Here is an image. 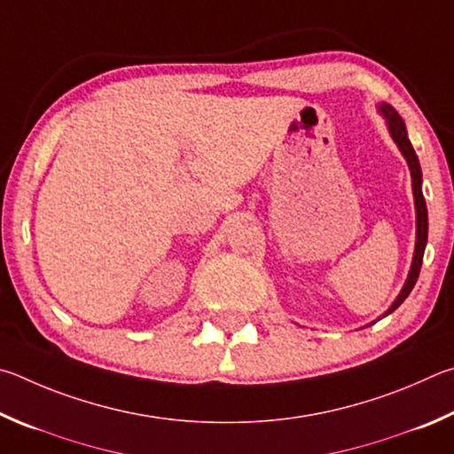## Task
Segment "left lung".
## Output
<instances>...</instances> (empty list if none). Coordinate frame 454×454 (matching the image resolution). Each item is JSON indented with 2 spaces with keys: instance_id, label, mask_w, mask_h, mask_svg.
Returning <instances> with one entry per match:
<instances>
[{
  "instance_id": "obj_1",
  "label": "left lung",
  "mask_w": 454,
  "mask_h": 454,
  "mask_svg": "<svg viewBox=\"0 0 454 454\" xmlns=\"http://www.w3.org/2000/svg\"><path fill=\"white\" fill-rule=\"evenodd\" d=\"M379 111L385 115L387 125H388V133H391L393 141L399 145L401 153L404 155L411 169V177H412V195H415V209H417V243H415V255H412V263H411V271L407 281H404V287L401 289L399 297L395 299V303L388 307V311L383 315L387 317L388 313H393L396 307H401L404 299L409 297V293L415 287V283L419 279L420 273V265H423V255H425V247H427V237H428V215H427V203L423 197V173H420V165H419V157L412 149L409 135H407V127H404V121L396 111L387 106V103H380Z\"/></svg>"
}]
</instances>
